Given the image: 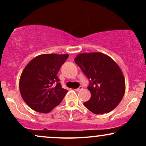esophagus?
Segmentation results:
<instances>
[{
    "label": "esophagus",
    "instance_id": "34e87169",
    "mask_svg": "<svg viewBox=\"0 0 146 146\" xmlns=\"http://www.w3.org/2000/svg\"><path fill=\"white\" fill-rule=\"evenodd\" d=\"M82 87L80 86V87H79V88H76V89H75V90H76V91H79V90H82Z\"/></svg>",
    "mask_w": 146,
    "mask_h": 146
}]
</instances>
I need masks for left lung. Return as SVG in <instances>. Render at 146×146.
Returning <instances> with one entry per match:
<instances>
[{
    "mask_svg": "<svg viewBox=\"0 0 146 146\" xmlns=\"http://www.w3.org/2000/svg\"><path fill=\"white\" fill-rule=\"evenodd\" d=\"M74 60L90 80L88 89L91 97L84 103L85 107L97 115L116 108L125 89L124 77L118 64L100 52L80 53Z\"/></svg>",
    "mask_w": 146,
    "mask_h": 146,
    "instance_id": "obj_1",
    "label": "left lung"
}]
</instances>
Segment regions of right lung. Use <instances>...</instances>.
I'll return each instance as SVG.
<instances>
[{"label": "right lung", "mask_w": 146, "mask_h": 146, "mask_svg": "<svg viewBox=\"0 0 146 146\" xmlns=\"http://www.w3.org/2000/svg\"><path fill=\"white\" fill-rule=\"evenodd\" d=\"M68 54H42L27 64L19 82L23 100L31 109L48 113L62 101L68 90L62 87L57 74Z\"/></svg>", "instance_id": "obj_1"}]
</instances>
